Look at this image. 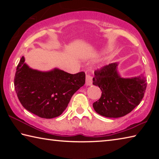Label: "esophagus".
I'll return each mask as SVG.
<instances>
[{"label":"esophagus","mask_w":159,"mask_h":159,"mask_svg":"<svg viewBox=\"0 0 159 159\" xmlns=\"http://www.w3.org/2000/svg\"><path fill=\"white\" fill-rule=\"evenodd\" d=\"M85 84H86V85H90L91 84H92V76H91L89 74H86Z\"/></svg>","instance_id":"1"}]
</instances>
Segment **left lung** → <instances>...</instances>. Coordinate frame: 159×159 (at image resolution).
Returning <instances> with one entry per match:
<instances>
[{
    "instance_id": "left-lung-1",
    "label": "left lung",
    "mask_w": 159,
    "mask_h": 159,
    "mask_svg": "<svg viewBox=\"0 0 159 159\" xmlns=\"http://www.w3.org/2000/svg\"><path fill=\"white\" fill-rule=\"evenodd\" d=\"M118 63H111L95 71L93 84L102 91L101 98L93 103L99 115L119 118L129 114L140 103L147 83L143 76L123 79L117 72Z\"/></svg>"
}]
</instances>
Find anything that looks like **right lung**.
I'll return each instance as SVG.
<instances>
[{
	"mask_svg": "<svg viewBox=\"0 0 159 159\" xmlns=\"http://www.w3.org/2000/svg\"><path fill=\"white\" fill-rule=\"evenodd\" d=\"M85 82V72L71 74L58 69L39 71L29 68L24 57L17 66L14 79L21 105L43 118H52L62 114L71 97Z\"/></svg>",
	"mask_w": 159,
	"mask_h": 159,
	"instance_id": "obj_1",
	"label": "right lung"
}]
</instances>
